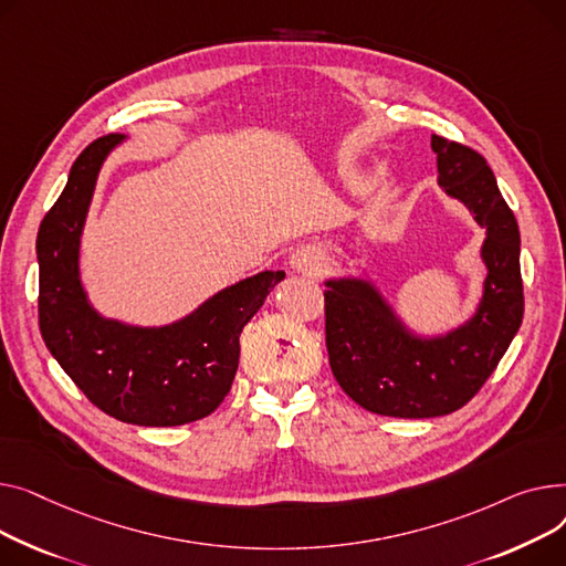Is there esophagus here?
Returning <instances> with one entry per match:
<instances>
[{
  "label": "esophagus",
  "mask_w": 566,
  "mask_h": 566,
  "mask_svg": "<svg viewBox=\"0 0 566 566\" xmlns=\"http://www.w3.org/2000/svg\"><path fill=\"white\" fill-rule=\"evenodd\" d=\"M319 264H322V253L315 247H298L290 255V268H292V272H298V274L313 276V274H317Z\"/></svg>",
  "instance_id": "obj_1"
}]
</instances>
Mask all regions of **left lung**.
I'll return each mask as SVG.
<instances>
[{
  "mask_svg": "<svg viewBox=\"0 0 566 566\" xmlns=\"http://www.w3.org/2000/svg\"><path fill=\"white\" fill-rule=\"evenodd\" d=\"M439 187L484 228L482 296L469 319L443 331L413 328L377 281L343 274L324 281L326 349L340 388L379 416L434 418L467 405L495 370L523 319L521 235L486 159L431 135Z\"/></svg>",
  "mask_w": 566,
  "mask_h": 566,
  "instance_id": "left-lung-1",
  "label": "left lung"
}]
</instances>
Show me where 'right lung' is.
<instances>
[{
    "instance_id": "1",
    "label": "right lung",
    "mask_w": 566,
    "mask_h": 566,
    "mask_svg": "<svg viewBox=\"0 0 566 566\" xmlns=\"http://www.w3.org/2000/svg\"><path fill=\"white\" fill-rule=\"evenodd\" d=\"M125 142H93L73 164L39 238L41 334L88 400L139 427H176L210 416L228 395L240 363V334L285 272H260L208 296L189 315L142 326L99 313L80 272V249L97 176Z\"/></svg>"
}]
</instances>
